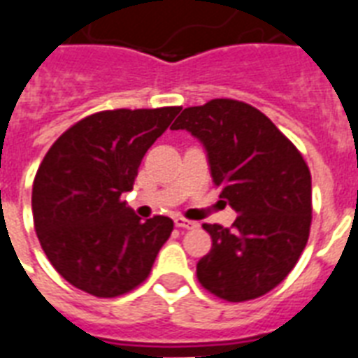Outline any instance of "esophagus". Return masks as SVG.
<instances>
[{
	"label": "esophagus",
	"instance_id": "esophagus-1",
	"mask_svg": "<svg viewBox=\"0 0 358 358\" xmlns=\"http://www.w3.org/2000/svg\"><path fill=\"white\" fill-rule=\"evenodd\" d=\"M174 225L178 229H195L197 227V223L189 222V220H185V217H174Z\"/></svg>",
	"mask_w": 358,
	"mask_h": 358
}]
</instances>
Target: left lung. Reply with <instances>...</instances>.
<instances>
[{"label":"left lung","instance_id":"left-lung-1","mask_svg":"<svg viewBox=\"0 0 358 358\" xmlns=\"http://www.w3.org/2000/svg\"><path fill=\"white\" fill-rule=\"evenodd\" d=\"M171 129L197 136L212 182L238 217L233 227L203 223L212 250L197 263L201 285L229 302L263 296L280 285L306 248L312 176L306 161L255 106L212 99L184 108Z\"/></svg>","mask_w":358,"mask_h":358}]
</instances>
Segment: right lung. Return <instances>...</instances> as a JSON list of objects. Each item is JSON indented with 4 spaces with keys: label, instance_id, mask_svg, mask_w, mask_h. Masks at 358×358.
Wrapping results in <instances>:
<instances>
[{
    "label": "right lung",
    "instance_id": "add662e5",
    "mask_svg": "<svg viewBox=\"0 0 358 358\" xmlns=\"http://www.w3.org/2000/svg\"><path fill=\"white\" fill-rule=\"evenodd\" d=\"M180 106L116 108L86 116L46 152L34 180L31 210L43 252L64 280L84 293H129L173 233L171 217L143 222L122 201L138 165Z\"/></svg>",
    "mask_w": 358,
    "mask_h": 358
}]
</instances>
